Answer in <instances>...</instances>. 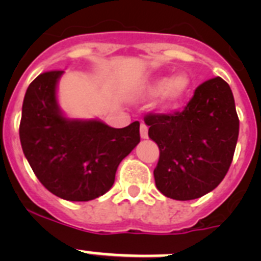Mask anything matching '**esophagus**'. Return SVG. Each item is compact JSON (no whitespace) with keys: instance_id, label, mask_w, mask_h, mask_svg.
<instances>
[{"instance_id":"1","label":"esophagus","mask_w":261,"mask_h":261,"mask_svg":"<svg viewBox=\"0 0 261 261\" xmlns=\"http://www.w3.org/2000/svg\"><path fill=\"white\" fill-rule=\"evenodd\" d=\"M140 135H141V138H147V125L145 123H141L140 125Z\"/></svg>"}]
</instances>
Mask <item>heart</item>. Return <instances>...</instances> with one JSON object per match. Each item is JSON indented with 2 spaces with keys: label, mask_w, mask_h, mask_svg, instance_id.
<instances>
[{
  "label": "heart",
  "mask_w": 261,
  "mask_h": 261,
  "mask_svg": "<svg viewBox=\"0 0 261 261\" xmlns=\"http://www.w3.org/2000/svg\"><path fill=\"white\" fill-rule=\"evenodd\" d=\"M191 81L186 74H177L171 80L156 78L145 84L140 89L141 94L146 96H155L162 93V102L166 107H177L188 95Z\"/></svg>",
  "instance_id": "obj_1"
}]
</instances>
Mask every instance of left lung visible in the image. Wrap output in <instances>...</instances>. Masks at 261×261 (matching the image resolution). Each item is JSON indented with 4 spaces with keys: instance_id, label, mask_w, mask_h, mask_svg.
<instances>
[{
    "instance_id": "left-lung-1",
    "label": "left lung",
    "mask_w": 261,
    "mask_h": 261,
    "mask_svg": "<svg viewBox=\"0 0 261 261\" xmlns=\"http://www.w3.org/2000/svg\"><path fill=\"white\" fill-rule=\"evenodd\" d=\"M149 137L158 145L154 179L174 200L199 199L229 171L239 135L234 96L221 77L205 81L183 111L145 116Z\"/></svg>"
}]
</instances>
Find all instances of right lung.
Segmentation results:
<instances>
[{
    "instance_id": "right-lung-1",
    "label": "right lung",
    "mask_w": 261,
    "mask_h": 261,
    "mask_svg": "<svg viewBox=\"0 0 261 261\" xmlns=\"http://www.w3.org/2000/svg\"><path fill=\"white\" fill-rule=\"evenodd\" d=\"M62 70L45 71L23 99L19 137L36 177L68 201H90L114 186L120 162L140 142V123L111 128L100 120L68 119L57 103Z\"/></svg>"
}]
</instances>
